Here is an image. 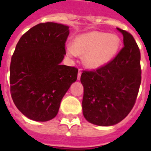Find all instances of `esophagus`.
<instances>
[{"mask_svg":"<svg viewBox=\"0 0 151 151\" xmlns=\"http://www.w3.org/2000/svg\"><path fill=\"white\" fill-rule=\"evenodd\" d=\"M81 75H82V71H81V70L79 69L78 73V80L81 78Z\"/></svg>","mask_w":151,"mask_h":151,"instance_id":"1","label":"esophagus"}]
</instances>
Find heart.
<instances>
[{"instance_id":"b5f03b06","label":"heart","mask_w":151,"mask_h":151,"mask_svg":"<svg viewBox=\"0 0 151 151\" xmlns=\"http://www.w3.org/2000/svg\"><path fill=\"white\" fill-rule=\"evenodd\" d=\"M116 35L101 31H90L74 38L73 45H67L66 54L70 57L83 55V63L91 69L107 65L116 56L120 47Z\"/></svg>"}]
</instances>
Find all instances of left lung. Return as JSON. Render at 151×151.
Wrapping results in <instances>:
<instances>
[{"mask_svg":"<svg viewBox=\"0 0 151 151\" xmlns=\"http://www.w3.org/2000/svg\"><path fill=\"white\" fill-rule=\"evenodd\" d=\"M123 35L124 47L113 60L94 70H83L82 111L91 123L109 126L119 123L132 110L142 80L139 47L129 32Z\"/></svg>","mask_w":151,"mask_h":151,"instance_id":"8db88e82","label":"left lung"}]
</instances>
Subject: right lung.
<instances>
[{
  "label": "right lung",
  "instance_id": "1",
  "mask_svg": "<svg viewBox=\"0 0 151 151\" xmlns=\"http://www.w3.org/2000/svg\"><path fill=\"white\" fill-rule=\"evenodd\" d=\"M69 27L44 22L31 27L17 43L10 63V94L15 106L35 121L56 116L78 69L60 65Z\"/></svg>",
  "mask_w": 151,
  "mask_h": 151
}]
</instances>
